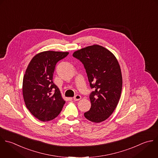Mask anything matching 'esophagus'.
<instances>
[{
	"label": "esophagus",
	"mask_w": 158,
	"mask_h": 158,
	"mask_svg": "<svg viewBox=\"0 0 158 158\" xmlns=\"http://www.w3.org/2000/svg\"><path fill=\"white\" fill-rule=\"evenodd\" d=\"M81 99V96L80 95H76L74 97H73V100L74 101H79V100Z\"/></svg>",
	"instance_id": "1"
}]
</instances>
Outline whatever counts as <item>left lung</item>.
Instances as JSON below:
<instances>
[{
	"label": "left lung",
	"mask_w": 158,
	"mask_h": 158,
	"mask_svg": "<svg viewBox=\"0 0 158 158\" xmlns=\"http://www.w3.org/2000/svg\"><path fill=\"white\" fill-rule=\"evenodd\" d=\"M73 56L81 61L85 69L90 88L91 108L84 113L89 121H105L119 102L123 86L120 66L115 56L105 47L94 45L76 51Z\"/></svg>",
	"instance_id": "obj_1"
}]
</instances>
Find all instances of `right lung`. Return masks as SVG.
Listing matches in <instances>:
<instances>
[{
  "label": "right lung",
  "mask_w": 158,
  "mask_h": 158,
  "mask_svg": "<svg viewBox=\"0 0 158 158\" xmlns=\"http://www.w3.org/2000/svg\"><path fill=\"white\" fill-rule=\"evenodd\" d=\"M68 52L46 51L34 56L30 61L23 81L25 105L39 120L49 121L58 116L65 101L53 82L56 63Z\"/></svg>",
  "instance_id": "obj_1"
}]
</instances>
